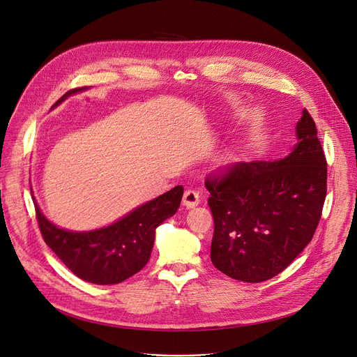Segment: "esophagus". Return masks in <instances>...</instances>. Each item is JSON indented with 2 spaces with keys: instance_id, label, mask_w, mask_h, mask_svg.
<instances>
[{
  "instance_id": "1",
  "label": "esophagus",
  "mask_w": 357,
  "mask_h": 357,
  "mask_svg": "<svg viewBox=\"0 0 357 357\" xmlns=\"http://www.w3.org/2000/svg\"><path fill=\"white\" fill-rule=\"evenodd\" d=\"M200 203V196L195 190H185L183 196V206L187 208H195Z\"/></svg>"
}]
</instances>
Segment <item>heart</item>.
Here are the masks:
<instances>
[{
    "label": "heart",
    "instance_id": "heart-1",
    "mask_svg": "<svg viewBox=\"0 0 357 357\" xmlns=\"http://www.w3.org/2000/svg\"><path fill=\"white\" fill-rule=\"evenodd\" d=\"M249 146V134L245 130L236 132L213 155V167L218 173H230L243 161Z\"/></svg>",
    "mask_w": 357,
    "mask_h": 357
}]
</instances>
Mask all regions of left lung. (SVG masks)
I'll return each mask as SVG.
<instances>
[{"mask_svg": "<svg viewBox=\"0 0 357 357\" xmlns=\"http://www.w3.org/2000/svg\"><path fill=\"white\" fill-rule=\"evenodd\" d=\"M284 157L240 162L207 180L214 218L210 259L226 276L260 283L278 276L310 243L326 199L327 164L305 108Z\"/></svg>", "mask_w": 357, "mask_h": 357, "instance_id": "left-lung-1", "label": "left lung"}]
</instances>
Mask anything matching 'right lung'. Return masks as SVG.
I'll list each match as a JSON object with an SVG mask.
<instances>
[{
    "mask_svg": "<svg viewBox=\"0 0 357 357\" xmlns=\"http://www.w3.org/2000/svg\"><path fill=\"white\" fill-rule=\"evenodd\" d=\"M84 90L87 87L66 93L51 109ZM181 197L183 187L176 185L167 193L132 208L112 225L74 231L50 222L33 193L38 226L48 248L77 278L94 284H117L139 273L150 260L155 229L176 214Z\"/></svg>",
    "mask_w": 357,
    "mask_h": 357,
    "instance_id": "obj_1",
    "label": "right lung"
}]
</instances>
